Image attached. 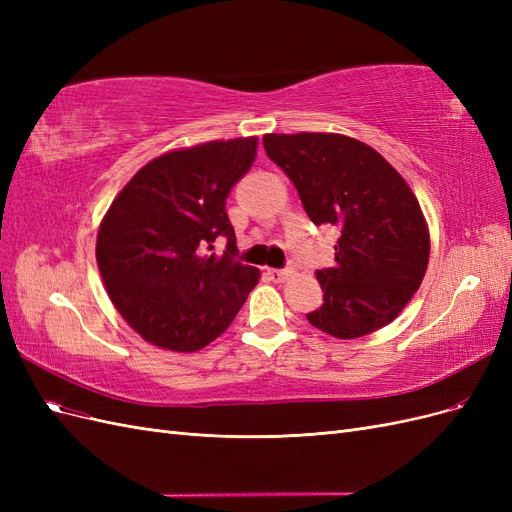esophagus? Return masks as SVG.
Returning a JSON list of instances; mask_svg holds the SVG:
<instances>
[{"mask_svg":"<svg viewBox=\"0 0 512 512\" xmlns=\"http://www.w3.org/2000/svg\"><path fill=\"white\" fill-rule=\"evenodd\" d=\"M290 275H292L290 269H269V277L275 284H284Z\"/></svg>","mask_w":512,"mask_h":512,"instance_id":"esophagus-1","label":"esophagus"}]
</instances>
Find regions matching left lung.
<instances>
[{"label":"left lung","instance_id":"left-lung-1","mask_svg":"<svg viewBox=\"0 0 512 512\" xmlns=\"http://www.w3.org/2000/svg\"><path fill=\"white\" fill-rule=\"evenodd\" d=\"M262 145L309 220L342 230L335 267L316 271L324 303L309 324L354 339L393 322L429 262V228L410 185L376 149L344 134H265Z\"/></svg>","mask_w":512,"mask_h":512}]
</instances>
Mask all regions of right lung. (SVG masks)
<instances>
[{
  "label": "right lung",
  "mask_w": 512,
  "mask_h": 512,
  "mask_svg": "<svg viewBox=\"0 0 512 512\" xmlns=\"http://www.w3.org/2000/svg\"><path fill=\"white\" fill-rule=\"evenodd\" d=\"M258 138L168 151L128 181L98 230L96 260L108 297L145 342L196 352L220 337L258 284L235 260L226 198L256 160ZM218 236L224 257L209 255Z\"/></svg>",
  "instance_id": "right-lung-1"
}]
</instances>
